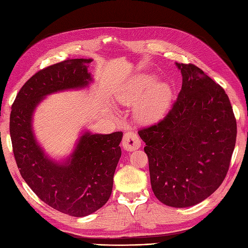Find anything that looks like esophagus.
Segmentation results:
<instances>
[{
	"instance_id": "obj_1",
	"label": "esophagus",
	"mask_w": 248,
	"mask_h": 248,
	"mask_svg": "<svg viewBox=\"0 0 248 248\" xmlns=\"http://www.w3.org/2000/svg\"><path fill=\"white\" fill-rule=\"evenodd\" d=\"M122 146L126 151H134L140 147V140L136 132L128 131L124 134Z\"/></svg>"
}]
</instances>
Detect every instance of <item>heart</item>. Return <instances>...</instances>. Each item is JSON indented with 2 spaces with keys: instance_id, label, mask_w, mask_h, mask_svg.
<instances>
[{
  "instance_id": "1",
  "label": "heart",
  "mask_w": 248,
  "mask_h": 248,
  "mask_svg": "<svg viewBox=\"0 0 248 248\" xmlns=\"http://www.w3.org/2000/svg\"><path fill=\"white\" fill-rule=\"evenodd\" d=\"M172 90L166 81H156L148 74L133 77L118 89L116 100L124 107H134V117L140 123H153L167 111Z\"/></svg>"
}]
</instances>
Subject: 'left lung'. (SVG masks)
<instances>
[{
  "label": "left lung",
  "mask_w": 248,
  "mask_h": 248,
  "mask_svg": "<svg viewBox=\"0 0 248 248\" xmlns=\"http://www.w3.org/2000/svg\"><path fill=\"white\" fill-rule=\"evenodd\" d=\"M182 87L160 122L140 129L150 180L164 205L186 208L218 188L227 176L237 136L224 90L192 64L176 63Z\"/></svg>",
  "instance_id": "left-lung-1"
}]
</instances>
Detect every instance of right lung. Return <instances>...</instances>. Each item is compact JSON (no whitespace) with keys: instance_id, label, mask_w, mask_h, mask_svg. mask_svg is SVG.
Instances as JSON below:
<instances>
[{"instance_id":"obj_1","label":"right lung","mask_w":248,"mask_h":248,"mask_svg":"<svg viewBox=\"0 0 248 248\" xmlns=\"http://www.w3.org/2000/svg\"><path fill=\"white\" fill-rule=\"evenodd\" d=\"M92 61L65 60L37 72L19 90L10 115L13 153L21 177L46 204L76 217L92 214L108 201L123 132L82 130L69 156L56 160L37 140L33 117L48 95L89 87L94 80L88 71Z\"/></svg>"}]
</instances>
